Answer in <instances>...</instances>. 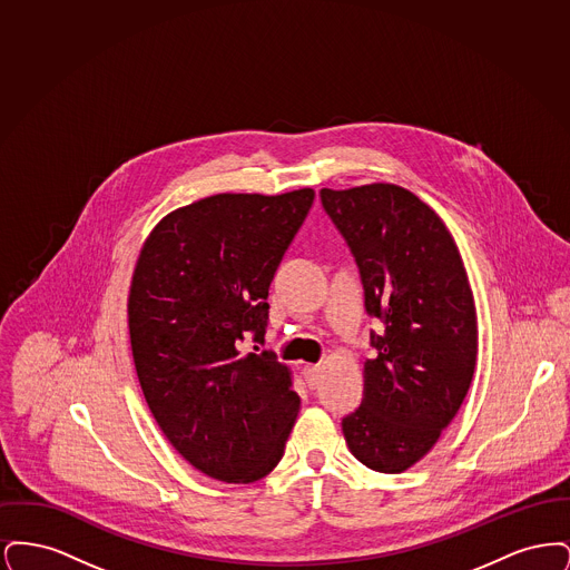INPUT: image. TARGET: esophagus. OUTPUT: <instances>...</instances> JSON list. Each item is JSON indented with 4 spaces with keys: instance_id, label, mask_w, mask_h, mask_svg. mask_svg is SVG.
I'll return each instance as SVG.
<instances>
[{
    "instance_id": "1",
    "label": "esophagus",
    "mask_w": 570,
    "mask_h": 570,
    "mask_svg": "<svg viewBox=\"0 0 570 570\" xmlns=\"http://www.w3.org/2000/svg\"><path fill=\"white\" fill-rule=\"evenodd\" d=\"M321 372H323L321 365H305V367H303V376H305V382H307L309 389H316V386H318Z\"/></svg>"
}]
</instances>
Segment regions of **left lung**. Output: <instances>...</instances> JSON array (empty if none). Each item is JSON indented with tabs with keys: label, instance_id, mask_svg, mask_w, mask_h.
I'll return each mask as SVG.
<instances>
[{
	"label": "left lung",
	"instance_id": "1",
	"mask_svg": "<svg viewBox=\"0 0 570 570\" xmlns=\"http://www.w3.org/2000/svg\"><path fill=\"white\" fill-rule=\"evenodd\" d=\"M361 273L376 356L363 365L361 406L344 416L363 465L397 474L423 460L455 419L474 376L476 307L446 224L393 184L321 190Z\"/></svg>",
	"mask_w": 570,
	"mask_h": 570
}]
</instances>
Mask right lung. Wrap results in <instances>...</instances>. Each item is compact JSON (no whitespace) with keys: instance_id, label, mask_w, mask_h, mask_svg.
<instances>
[{"instance_id":"obj_1","label":"right lung","mask_w":570,"mask_h":570,"mask_svg":"<svg viewBox=\"0 0 570 570\" xmlns=\"http://www.w3.org/2000/svg\"><path fill=\"white\" fill-rule=\"evenodd\" d=\"M312 203V188L207 196L164 216L136 261L128 326L145 402L175 451L224 483L267 476L297 419L291 370L242 344L265 337L273 275Z\"/></svg>"}]
</instances>
